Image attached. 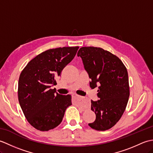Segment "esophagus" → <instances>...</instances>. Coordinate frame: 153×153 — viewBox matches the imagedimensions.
<instances>
[{"instance_id":"obj_1","label":"esophagus","mask_w":153,"mask_h":153,"mask_svg":"<svg viewBox=\"0 0 153 153\" xmlns=\"http://www.w3.org/2000/svg\"><path fill=\"white\" fill-rule=\"evenodd\" d=\"M72 97H73V98H74V99H77V101H78V102L82 101V99L81 98V97H80L79 95H72Z\"/></svg>"}]
</instances>
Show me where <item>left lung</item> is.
I'll use <instances>...</instances> for the list:
<instances>
[{
	"label": "left lung",
	"instance_id": "obj_1",
	"mask_svg": "<svg viewBox=\"0 0 153 153\" xmlns=\"http://www.w3.org/2000/svg\"><path fill=\"white\" fill-rule=\"evenodd\" d=\"M77 56L82 58L89 75L91 89L98 86L97 101L91 100L95 122L89 123L97 131L110 129L124 112L129 97L128 71L122 60L102 48H80Z\"/></svg>",
	"mask_w": 153,
	"mask_h": 153
}]
</instances>
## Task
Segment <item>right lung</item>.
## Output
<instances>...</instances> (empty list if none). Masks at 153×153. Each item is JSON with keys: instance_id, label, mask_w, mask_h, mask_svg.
Segmentation results:
<instances>
[{"instance_id": "add662e5", "label": "right lung", "mask_w": 153, "mask_h": 153, "mask_svg": "<svg viewBox=\"0 0 153 153\" xmlns=\"http://www.w3.org/2000/svg\"><path fill=\"white\" fill-rule=\"evenodd\" d=\"M79 47L52 48L33 58L22 71L18 100L28 122L42 131L54 129L62 121L71 96L51 87L56 85L62 71L74 59Z\"/></svg>"}]
</instances>
